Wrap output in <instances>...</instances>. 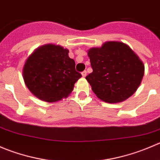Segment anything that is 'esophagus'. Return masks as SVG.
<instances>
[{"label": "esophagus", "mask_w": 160, "mask_h": 160, "mask_svg": "<svg viewBox=\"0 0 160 160\" xmlns=\"http://www.w3.org/2000/svg\"><path fill=\"white\" fill-rule=\"evenodd\" d=\"M81 74H82V77H85L87 76V71H83V72H81Z\"/></svg>", "instance_id": "esophagus-1"}]
</instances>
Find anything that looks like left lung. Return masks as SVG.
<instances>
[{
  "label": "left lung",
  "mask_w": 160,
  "mask_h": 160,
  "mask_svg": "<svg viewBox=\"0 0 160 160\" xmlns=\"http://www.w3.org/2000/svg\"><path fill=\"white\" fill-rule=\"evenodd\" d=\"M93 72L86 77L101 100L117 103L134 94L145 72L143 62L123 42L107 41L88 52Z\"/></svg>",
  "instance_id": "8db88e82"
}]
</instances>
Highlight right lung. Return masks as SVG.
<instances>
[{
  "label": "right lung",
  "instance_id": "obj_1",
  "mask_svg": "<svg viewBox=\"0 0 160 160\" xmlns=\"http://www.w3.org/2000/svg\"><path fill=\"white\" fill-rule=\"evenodd\" d=\"M69 50L60 45L37 48L26 59L22 69L25 84L37 98L55 102L67 98L82 77L75 69Z\"/></svg>",
  "mask_w": 160,
  "mask_h": 160
}]
</instances>
